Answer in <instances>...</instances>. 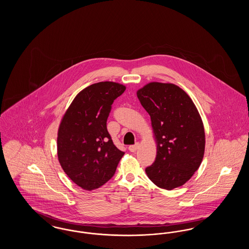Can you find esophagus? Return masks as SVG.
I'll return each mask as SVG.
<instances>
[{
	"label": "esophagus",
	"mask_w": 249,
	"mask_h": 249,
	"mask_svg": "<svg viewBox=\"0 0 249 249\" xmlns=\"http://www.w3.org/2000/svg\"><path fill=\"white\" fill-rule=\"evenodd\" d=\"M138 147H139V143L136 142L135 144H132V145L129 146V150H130V152H135L138 149Z\"/></svg>",
	"instance_id": "34e87169"
}]
</instances>
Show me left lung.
I'll list each match as a JSON object with an SVG mask.
<instances>
[{"instance_id":"left-lung-1","label":"left lung","mask_w":249,"mask_h":249,"mask_svg":"<svg viewBox=\"0 0 249 249\" xmlns=\"http://www.w3.org/2000/svg\"><path fill=\"white\" fill-rule=\"evenodd\" d=\"M137 97L150 116L157 141L156 160L145 168L147 177L164 190L184 185L199 169L204 154L205 134L197 108L174 84H147Z\"/></svg>"}]
</instances>
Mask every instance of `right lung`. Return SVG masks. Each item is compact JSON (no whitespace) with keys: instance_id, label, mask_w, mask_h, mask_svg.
<instances>
[{"instance_id":"right-lung-1","label":"right lung","mask_w":249,"mask_h":249,"mask_svg":"<svg viewBox=\"0 0 249 249\" xmlns=\"http://www.w3.org/2000/svg\"><path fill=\"white\" fill-rule=\"evenodd\" d=\"M115 82L92 84L73 99L58 131V158L65 174L86 190L113 178L124 152L114 144L107 119L114 101L125 91Z\"/></svg>"}]
</instances>
